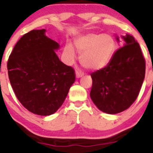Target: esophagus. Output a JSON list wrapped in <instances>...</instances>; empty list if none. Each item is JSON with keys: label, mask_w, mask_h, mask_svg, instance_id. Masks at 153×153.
<instances>
[{"label": "esophagus", "mask_w": 153, "mask_h": 153, "mask_svg": "<svg viewBox=\"0 0 153 153\" xmlns=\"http://www.w3.org/2000/svg\"><path fill=\"white\" fill-rule=\"evenodd\" d=\"M82 76H83V73H82V71H76V72H75V77H76L77 78H82Z\"/></svg>", "instance_id": "obj_1"}]
</instances>
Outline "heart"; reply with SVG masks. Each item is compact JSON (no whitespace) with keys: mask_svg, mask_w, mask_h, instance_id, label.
I'll return each mask as SVG.
<instances>
[{"mask_svg":"<svg viewBox=\"0 0 153 153\" xmlns=\"http://www.w3.org/2000/svg\"><path fill=\"white\" fill-rule=\"evenodd\" d=\"M82 66L89 71H100L107 67L114 57L116 42L112 36L89 33L78 37L74 41ZM65 56L68 64L75 61V53L72 45L65 46Z\"/></svg>","mask_w":153,"mask_h":153,"instance_id":"obj_1","label":"heart"}]
</instances>
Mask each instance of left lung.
Returning <instances> with one entry per match:
<instances>
[{
	"mask_svg": "<svg viewBox=\"0 0 153 153\" xmlns=\"http://www.w3.org/2000/svg\"><path fill=\"white\" fill-rule=\"evenodd\" d=\"M121 39L122 47L109 65L91 74V98L100 111L109 114L120 113L132 105L145 78V59L139 43L129 34L121 36ZM116 39L120 42L118 36Z\"/></svg>",
	"mask_w": 153,
	"mask_h": 153,
	"instance_id": "left-lung-1",
	"label": "left lung"
}]
</instances>
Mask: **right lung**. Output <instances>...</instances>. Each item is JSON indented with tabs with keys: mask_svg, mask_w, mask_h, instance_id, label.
I'll return each instance as SVG.
<instances>
[{
	"mask_svg": "<svg viewBox=\"0 0 153 153\" xmlns=\"http://www.w3.org/2000/svg\"><path fill=\"white\" fill-rule=\"evenodd\" d=\"M33 30L16 42L7 62L10 82L29 111L40 116L54 114L62 105L75 81V71L59 60V44Z\"/></svg>",
	"mask_w": 153,
	"mask_h": 153,
	"instance_id": "obj_1",
	"label": "right lung"
}]
</instances>
